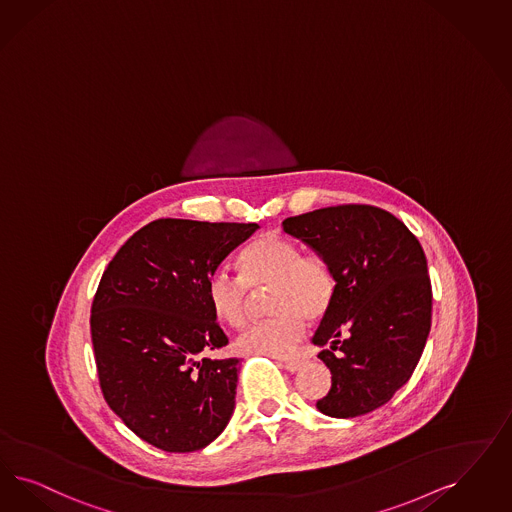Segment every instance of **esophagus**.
Listing matches in <instances>:
<instances>
[{"label": "esophagus", "instance_id": "1", "mask_svg": "<svg viewBox=\"0 0 512 512\" xmlns=\"http://www.w3.org/2000/svg\"><path fill=\"white\" fill-rule=\"evenodd\" d=\"M302 365H304V361H300V359H287V361H282L283 369L289 372L300 371Z\"/></svg>", "mask_w": 512, "mask_h": 512}]
</instances>
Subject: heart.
Here are the masks:
<instances>
[{
  "mask_svg": "<svg viewBox=\"0 0 512 512\" xmlns=\"http://www.w3.org/2000/svg\"><path fill=\"white\" fill-rule=\"evenodd\" d=\"M240 278L225 270L213 272L208 302L213 316L229 327L247 318L249 295L272 289L268 308L274 318L246 327L234 342L246 355L287 357L295 352L306 329V318H323L335 299V274L318 253H300V247L278 234L253 240L238 257Z\"/></svg>",
  "mask_w": 512,
  "mask_h": 512,
  "instance_id": "obj_1",
  "label": "heart"
}]
</instances>
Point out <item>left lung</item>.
Segmentation results:
<instances>
[{"mask_svg":"<svg viewBox=\"0 0 512 512\" xmlns=\"http://www.w3.org/2000/svg\"><path fill=\"white\" fill-rule=\"evenodd\" d=\"M283 230L321 255L336 291L312 344L331 371L319 412L355 418L386 405L422 357L431 282L418 238L374 206H335L287 217Z\"/></svg>","mask_w":512,"mask_h":512,"instance_id":"obj_1","label":"left lung"}]
</instances>
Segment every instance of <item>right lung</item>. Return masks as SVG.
Returning a JSON list of instances; mask_svg holds the SVG:
<instances>
[{
    "mask_svg": "<svg viewBox=\"0 0 512 512\" xmlns=\"http://www.w3.org/2000/svg\"><path fill=\"white\" fill-rule=\"evenodd\" d=\"M257 223L159 219L107 266L90 310L100 386L124 425L160 450L206 448L234 412L240 359H210L229 344L208 282Z\"/></svg>",
    "mask_w": 512,
    "mask_h": 512,
    "instance_id": "obj_1",
    "label": "right lung"
}]
</instances>
